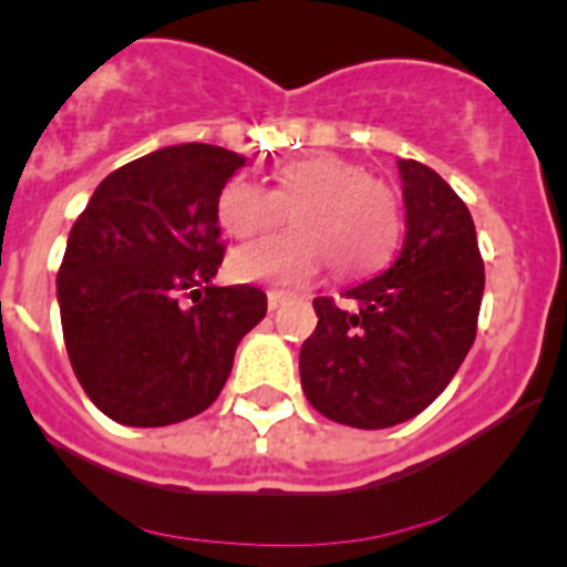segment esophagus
<instances>
[{
    "mask_svg": "<svg viewBox=\"0 0 567 567\" xmlns=\"http://www.w3.org/2000/svg\"><path fill=\"white\" fill-rule=\"evenodd\" d=\"M284 303H287V295L278 292V289H272V292H267V307H269V312H275V309L284 307Z\"/></svg>",
    "mask_w": 567,
    "mask_h": 567,
    "instance_id": "34e87169",
    "label": "esophagus"
}]
</instances>
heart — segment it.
Returning <instances> with one entry per match:
<instances>
[{
	"mask_svg": "<svg viewBox=\"0 0 567 567\" xmlns=\"http://www.w3.org/2000/svg\"><path fill=\"white\" fill-rule=\"evenodd\" d=\"M275 187L235 175L215 213L224 233L252 238L284 221L292 229L235 249L229 272L244 284L303 287L329 258L332 272L352 278L374 269L394 247L400 213L394 193L363 167L338 155L289 158L272 169Z\"/></svg>",
	"mask_w": 567,
	"mask_h": 567,
	"instance_id": "obj_1",
	"label": "heart"
}]
</instances>
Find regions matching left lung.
<instances>
[{"mask_svg": "<svg viewBox=\"0 0 567 567\" xmlns=\"http://www.w3.org/2000/svg\"><path fill=\"white\" fill-rule=\"evenodd\" d=\"M405 238L385 272L346 289L354 309L315 298L318 327L300 346V385L323 417L389 429L452 383L477 334L485 269L457 193L425 164L400 158Z\"/></svg>", "mask_w": 567, "mask_h": 567, "instance_id": "1", "label": "left lung"}]
</instances>
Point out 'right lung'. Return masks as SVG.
Listing matches in <instances>:
<instances>
[{"label":"right lung","instance_id":"add662e5","mask_svg":"<svg viewBox=\"0 0 567 567\" xmlns=\"http://www.w3.org/2000/svg\"><path fill=\"white\" fill-rule=\"evenodd\" d=\"M247 158L175 144L110 173L68 235L56 298L68 358L99 412L158 429L202 414L267 295L215 287L218 195ZM194 303L181 307V298Z\"/></svg>","mask_w":567,"mask_h":567}]
</instances>
